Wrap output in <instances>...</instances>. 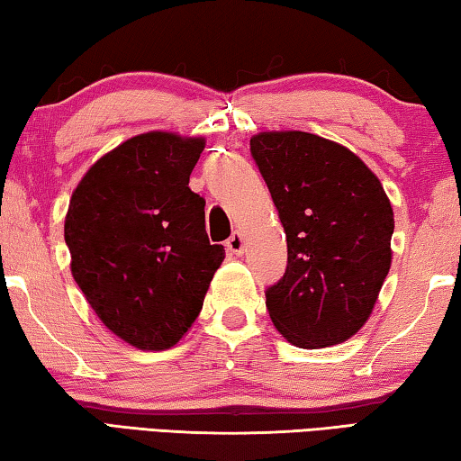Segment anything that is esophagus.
<instances>
[{"label":"esophagus","instance_id":"obj_1","mask_svg":"<svg viewBox=\"0 0 461 461\" xmlns=\"http://www.w3.org/2000/svg\"><path fill=\"white\" fill-rule=\"evenodd\" d=\"M225 246H228V252L233 256H241L244 254V236H241L240 231H233L231 238L225 241Z\"/></svg>","mask_w":461,"mask_h":461}]
</instances>
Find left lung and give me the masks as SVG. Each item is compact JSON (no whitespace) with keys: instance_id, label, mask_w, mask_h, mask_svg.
<instances>
[{"instance_id":"left-lung-1","label":"left lung","mask_w":461,"mask_h":461,"mask_svg":"<svg viewBox=\"0 0 461 461\" xmlns=\"http://www.w3.org/2000/svg\"><path fill=\"white\" fill-rule=\"evenodd\" d=\"M286 233L267 288L272 323L296 348H330L368 321L393 262L394 215L378 176L346 146L307 131L249 140Z\"/></svg>"}]
</instances>
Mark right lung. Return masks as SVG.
Returning a JSON list of instances; mask_svg holds the SVG:
<instances>
[{"label": "right lung", "instance_id": "obj_1", "mask_svg": "<svg viewBox=\"0 0 461 461\" xmlns=\"http://www.w3.org/2000/svg\"><path fill=\"white\" fill-rule=\"evenodd\" d=\"M203 138L148 131L93 165L65 220L71 272L109 331L138 349L173 348L201 313L225 258L209 244L189 176Z\"/></svg>", "mask_w": 461, "mask_h": 461}]
</instances>
